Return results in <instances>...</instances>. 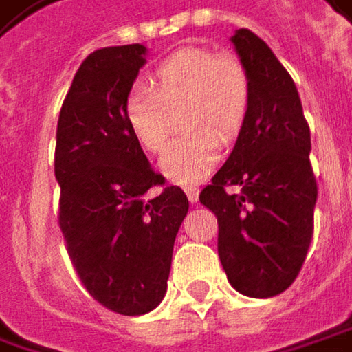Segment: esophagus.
<instances>
[{"label":"esophagus","mask_w":352,"mask_h":352,"mask_svg":"<svg viewBox=\"0 0 352 352\" xmlns=\"http://www.w3.org/2000/svg\"><path fill=\"white\" fill-rule=\"evenodd\" d=\"M185 193H187V199H189L191 204H197V199H199V187L189 185V187H185Z\"/></svg>","instance_id":"34e87169"}]
</instances>
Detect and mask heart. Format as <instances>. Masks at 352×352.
Returning <instances> with one entry per match:
<instances>
[{"mask_svg": "<svg viewBox=\"0 0 352 352\" xmlns=\"http://www.w3.org/2000/svg\"><path fill=\"white\" fill-rule=\"evenodd\" d=\"M252 102V80L232 54L183 48L163 60L151 84H135L124 98V120L144 151L163 148L171 112L181 104L187 129L165 146L161 171L175 183H197L213 169L221 141L238 137Z\"/></svg>", "mask_w": 352, "mask_h": 352, "instance_id": "1", "label": "heart"}]
</instances>
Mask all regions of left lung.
Masks as SVG:
<instances>
[{
  "label": "left lung",
  "mask_w": 352,
  "mask_h": 352,
  "mask_svg": "<svg viewBox=\"0 0 352 352\" xmlns=\"http://www.w3.org/2000/svg\"><path fill=\"white\" fill-rule=\"evenodd\" d=\"M232 44L250 74L252 102L232 155L199 201L217 217V254L230 284L270 298L296 280L314 232L310 129L296 84L268 44L245 28Z\"/></svg>",
  "instance_id": "left-lung-1"
}]
</instances>
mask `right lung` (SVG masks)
<instances>
[{"instance_id":"right-lung-1","label":"right lung","mask_w":352,"mask_h":352,"mask_svg":"<svg viewBox=\"0 0 352 352\" xmlns=\"http://www.w3.org/2000/svg\"><path fill=\"white\" fill-rule=\"evenodd\" d=\"M141 44L86 56L64 98L54 173L58 226L88 294L139 316L167 292L173 243L189 199L155 173L124 120V98L144 64ZM161 186L155 198L148 195Z\"/></svg>"}]
</instances>
